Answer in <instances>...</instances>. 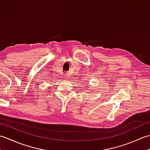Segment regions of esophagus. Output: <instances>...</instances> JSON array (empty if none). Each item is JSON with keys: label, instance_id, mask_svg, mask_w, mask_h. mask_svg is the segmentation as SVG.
Segmentation results:
<instances>
[{"label": "esophagus", "instance_id": "esophagus-1", "mask_svg": "<svg viewBox=\"0 0 150 150\" xmlns=\"http://www.w3.org/2000/svg\"><path fill=\"white\" fill-rule=\"evenodd\" d=\"M64 78H65V79H68V80H69V75H65V76H64Z\"/></svg>", "mask_w": 150, "mask_h": 150}]
</instances>
